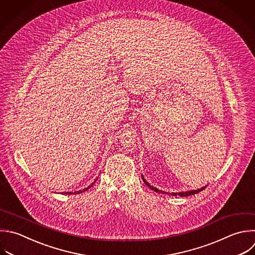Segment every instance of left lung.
<instances>
[{"mask_svg":"<svg viewBox=\"0 0 255 255\" xmlns=\"http://www.w3.org/2000/svg\"><path fill=\"white\" fill-rule=\"evenodd\" d=\"M141 177H142V180L144 181V183L150 188V189H152V190H154L155 192H159V193H165V194H171V195H173V196H176V195H178V196H189V195H192V194H195V193H198L199 191H201V190H203L205 187H206V185L205 186H203V187H201V188H198V189H194V190H188V191H180V192H171V193H168V192H165V191H163V190H160V189H158V188H156V187H154V186H152V185H150L145 179H144V177H143V175L141 174Z\"/></svg>","mask_w":255,"mask_h":255,"instance_id":"8db88e82","label":"left lung"}]
</instances>
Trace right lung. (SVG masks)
<instances>
[{
    "mask_svg": "<svg viewBox=\"0 0 255 255\" xmlns=\"http://www.w3.org/2000/svg\"><path fill=\"white\" fill-rule=\"evenodd\" d=\"M97 179H98V178H96V179H95V181H94V182H93V183H91V184H90V185H89V186H88V187H85V188H84V189H82V190H81V189H80V190H78V191H75V192H73V191H71V192H65V193H66V194H79V193H82V192H84V191H86V190H88V189H89V188H91V187H92V186H93V185H94V183H95V182H96V181H97ZM63 193H64V192H63ZM65 193H64V194H65Z\"/></svg>",
    "mask_w": 255,
    "mask_h": 255,
    "instance_id": "right-lung-1",
    "label": "right lung"
}]
</instances>
